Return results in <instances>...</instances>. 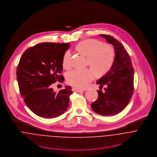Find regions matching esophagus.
Here are the masks:
<instances>
[{
    "mask_svg": "<svg viewBox=\"0 0 157 157\" xmlns=\"http://www.w3.org/2000/svg\"><path fill=\"white\" fill-rule=\"evenodd\" d=\"M72 91L73 92H75V93H81L82 91H84V90H79V89H78V88H73Z\"/></svg>",
    "mask_w": 157,
    "mask_h": 157,
    "instance_id": "esophagus-1",
    "label": "esophagus"
}]
</instances>
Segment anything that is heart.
Masks as SVG:
<instances>
[{
  "instance_id": "obj_1",
  "label": "heart",
  "mask_w": 157,
  "mask_h": 157,
  "mask_svg": "<svg viewBox=\"0 0 157 157\" xmlns=\"http://www.w3.org/2000/svg\"><path fill=\"white\" fill-rule=\"evenodd\" d=\"M76 49L79 52L88 57V64L99 75L106 74L114 64L115 59L114 49L108 45L104 44L101 41L94 39L86 40L79 43ZM71 58V52L66 51L62 59L64 68L70 69ZM95 71L91 68L72 70L67 74V83L78 88H85L95 78Z\"/></svg>"
}]
</instances>
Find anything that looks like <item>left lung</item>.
<instances>
[{
  "label": "left lung",
  "instance_id": "1",
  "mask_svg": "<svg viewBox=\"0 0 157 157\" xmlns=\"http://www.w3.org/2000/svg\"><path fill=\"white\" fill-rule=\"evenodd\" d=\"M99 35L113 46L115 59L110 70L97 81L100 87H106L104 92L98 90V99L91 106L100 115L111 116L121 112L129 102L134 91V70L130 56L122 43L110 35Z\"/></svg>",
  "mask_w": 157,
  "mask_h": 157
}]
</instances>
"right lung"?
I'll use <instances>...</instances> for the list:
<instances>
[{
  "instance_id": "obj_1",
  "label": "right lung",
  "mask_w": 157,
  "mask_h": 157,
  "mask_svg": "<svg viewBox=\"0 0 157 157\" xmlns=\"http://www.w3.org/2000/svg\"><path fill=\"white\" fill-rule=\"evenodd\" d=\"M69 43H41L26 49L17 68L19 90L24 102L36 115L45 119L63 114L69 104L71 87L59 92L51 85L63 82L62 59Z\"/></svg>"
}]
</instances>
